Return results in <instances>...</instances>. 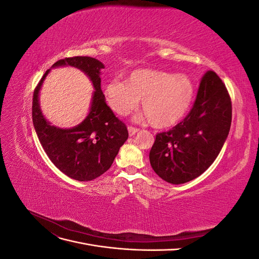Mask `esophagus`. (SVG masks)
Listing matches in <instances>:
<instances>
[{"instance_id":"esophagus-1","label":"esophagus","mask_w":259,"mask_h":259,"mask_svg":"<svg viewBox=\"0 0 259 259\" xmlns=\"http://www.w3.org/2000/svg\"><path fill=\"white\" fill-rule=\"evenodd\" d=\"M127 130H128V134H130V136H134L136 133L139 131L138 128H136V127H134V126H128L127 127Z\"/></svg>"}]
</instances>
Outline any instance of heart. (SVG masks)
Returning a JSON list of instances; mask_svg holds the SVG:
<instances>
[{"mask_svg":"<svg viewBox=\"0 0 259 259\" xmlns=\"http://www.w3.org/2000/svg\"><path fill=\"white\" fill-rule=\"evenodd\" d=\"M194 95L189 76L161 70L137 69L125 83L112 80L105 86L107 104L120 116L130 114L142 99V108L154 127L177 124L187 114Z\"/></svg>","mask_w":259,"mask_h":259,"instance_id":"heart-1","label":"heart"}]
</instances>
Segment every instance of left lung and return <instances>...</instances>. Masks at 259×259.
Returning <instances> with one entry per match:
<instances>
[{"label":"left lung","mask_w":259,"mask_h":259,"mask_svg":"<svg viewBox=\"0 0 259 259\" xmlns=\"http://www.w3.org/2000/svg\"><path fill=\"white\" fill-rule=\"evenodd\" d=\"M231 116L228 91L221 77L207 71L190 112L168 132L156 134L149 153L155 174L169 184L179 185L204 173L228 137Z\"/></svg>","instance_id":"left-lung-1"}]
</instances>
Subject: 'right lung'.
<instances>
[{"mask_svg":"<svg viewBox=\"0 0 259 259\" xmlns=\"http://www.w3.org/2000/svg\"><path fill=\"white\" fill-rule=\"evenodd\" d=\"M71 66L90 77L93 93L90 112L84 121L72 128H59L45 119L38 94L50 70L45 72L33 93L32 120L38 140L50 160L68 177L90 182L107 171L128 138V132L107 104L100 88V70L105 66L95 58L76 56L60 59L53 68Z\"/></svg>","mask_w":259,"mask_h":259,"instance_id":"right-lung-1","label":"right lung"}]
</instances>
